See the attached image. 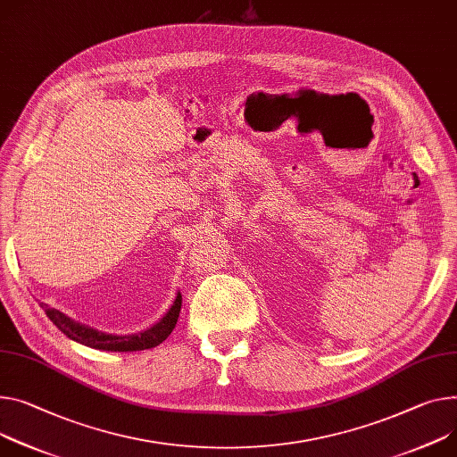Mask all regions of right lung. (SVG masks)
<instances>
[{"label":"right lung","instance_id":"add662e5","mask_svg":"<svg viewBox=\"0 0 457 457\" xmlns=\"http://www.w3.org/2000/svg\"><path fill=\"white\" fill-rule=\"evenodd\" d=\"M181 302H183V298H181V295H178V298H175L170 311L154 328H150L143 333L126 335V337L96 331L93 328H87L84 324H79V322L71 320L69 317H65L63 312H60V311H56V309H53L46 303H40V305L46 311L49 320L71 340H77L84 345H89V347H95V349H104V351H143V349L155 347L162 340L168 338V335L173 331L175 324H178L179 312H181Z\"/></svg>","mask_w":457,"mask_h":457}]
</instances>
